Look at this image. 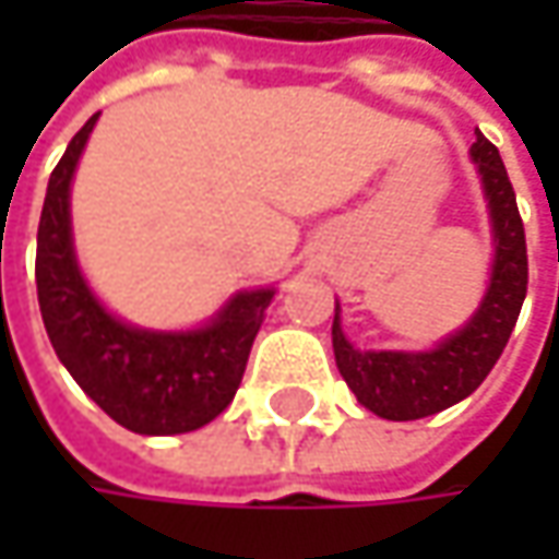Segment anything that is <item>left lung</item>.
I'll use <instances>...</instances> for the list:
<instances>
[{"mask_svg":"<svg viewBox=\"0 0 559 559\" xmlns=\"http://www.w3.org/2000/svg\"><path fill=\"white\" fill-rule=\"evenodd\" d=\"M469 158L483 183L495 258L483 301L461 330L444 335L429 352H360L342 330V308L335 301V367L357 401L376 417L395 423L432 417L473 395L498 364L526 301V233L507 167L483 133L473 142Z\"/></svg>","mask_w":559,"mask_h":559,"instance_id":"obj_1","label":"left lung"}]
</instances>
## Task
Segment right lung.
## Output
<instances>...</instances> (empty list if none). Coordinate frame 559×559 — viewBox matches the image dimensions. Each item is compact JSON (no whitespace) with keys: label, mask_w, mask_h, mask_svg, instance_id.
<instances>
[{"label":"right lung","mask_w":559,"mask_h":559,"mask_svg":"<svg viewBox=\"0 0 559 559\" xmlns=\"http://www.w3.org/2000/svg\"><path fill=\"white\" fill-rule=\"evenodd\" d=\"M98 115L49 177L36 233V295L58 360L108 417L140 436H180L224 414L276 289H242L195 330H145L108 311L74 251L71 183Z\"/></svg>","instance_id":"add662e5"}]
</instances>
